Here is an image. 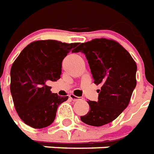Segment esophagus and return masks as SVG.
I'll list each match as a JSON object with an SVG mask.
<instances>
[{"label": "esophagus", "instance_id": "1", "mask_svg": "<svg viewBox=\"0 0 154 154\" xmlns=\"http://www.w3.org/2000/svg\"><path fill=\"white\" fill-rule=\"evenodd\" d=\"M69 97H70L72 100H74V101H77V100H80V97H76V96H75L74 94H70Z\"/></svg>", "mask_w": 154, "mask_h": 154}]
</instances>
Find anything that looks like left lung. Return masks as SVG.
I'll return each mask as SVG.
<instances>
[{
	"label": "left lung",
	"mask_w": 154,
	"mask_h": 154,
	"mask_svg": "<svg viewBox=\"0 0 154 154\" xmlns=\"http://www.w3.org/2000/svg\"><path fill=\"white\" fill-rule=\"evenodd\" d=\"M78 52L86 57L94 84L101 85L98 100L88 101L90 110L80 119L94 127L106 125L128 107L136 86V62L119 43L104 38L82 43Z\"/></svg>",
	"instance_id": "left-lung-1"
}]
</instances>
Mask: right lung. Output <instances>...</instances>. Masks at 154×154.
I'll use <instances>...</instances> for the list:
<instances>
[{
    "label": "right lung",
    "mask_w": 154,
    "mask_h": 154,
    "mask_svg": "<svg viewBox=\"0 0 154 154\" xmlns=\"http://www.w3.org/2000/svg\"><path fill=\"white\" fill-rule=\"evenodd\" d=\"M79 43L54 40L31 43L18 55L10 70V92L18 116L33 128H46L55 119L58 106L68 99L52 93L50 81L62 74V60Z\"/></svg>",
    "instance_id": "add662e5"
}]
</instances>
